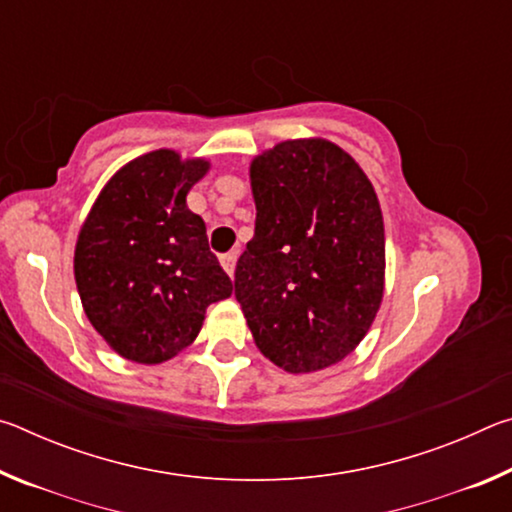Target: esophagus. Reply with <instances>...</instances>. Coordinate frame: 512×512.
<instances>
[{
    "mask_svg": "<svg viewBox=\"0 0 512 512\" xmlns=\"http://www.w3.org/2000/svg\"><path fill=\"white\" fill-rule=\"evenodd\" d=\"M221 266H223V271L228 273L230 277L235 275V266H237V253H228V255H223V257H221Z\"/></svg>",
    "mask_w": 512,
    "mask_h": 512,
    "instance_id": "esophagus-1",
    "label": "esophagus"
}]
</instances>
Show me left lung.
<instances>
[{"instance_id":"8db88e82","label":"left lung","mask_w":512,"mask_h":512,"mask_svg":"<svg viewBox=\"0 0 512 512\" xmlns=\"http://www.w3.org/2000/svg\"><path fill=\"white\" fill-rule=\"evenodd\" d=\"M257 219L235 271L255 345L291 375L343 361L384 298L386 239L366 173L323 137L275 144L250 162Z\"/></svg>"}]
</instances>
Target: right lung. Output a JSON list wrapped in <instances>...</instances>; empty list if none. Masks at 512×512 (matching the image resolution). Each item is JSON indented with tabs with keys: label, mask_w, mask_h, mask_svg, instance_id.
Wrapping results in <instances>:
<instances>
[{
	"label": "right lung",
	"mask_w": 512,
	"mask_h": 512,
	"mask_svg": "<svg viewBox=\"0 0 512 512\" xmlns=\"http://www.w3.org/2000/svg\"><path fill=\"white\" fill-rule=\"evenodd\" d=\"M210 160L158 149L101 189L74 248L76 289L92 327L119 357L155 366L201 332L205 309L232 296L187 194Z\"/></svg>",
	"instance_id": "1"
}]
</instances>
